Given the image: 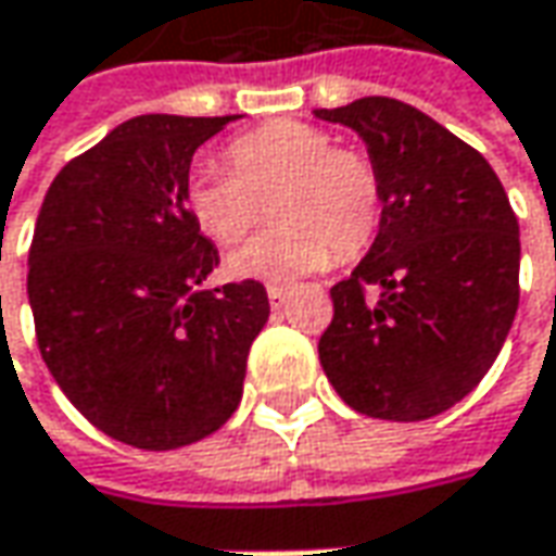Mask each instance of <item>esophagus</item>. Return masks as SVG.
Listing matches in <instances>:
<instances>
[{"instance_id": "obj_1", "label": "esophagus", "mask_w": 556, "mask_h": 556, "mask_svg": "<svg viewBox=\"0 0 556 556\" xmlns=\"http://www.w3.org/2000/svg\"><path fill=\"white\" fill-rule=\"evenodd\" d=\"M266 293H268V306H271V309H281V306L288 303L290 288H285V285H271Z\"/></svg>"}]
</instances>
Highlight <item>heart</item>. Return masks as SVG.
<instances>
[{
  "label": "heart",
  "mask_w": 556,
  "mask_h": 556,
  "mask_svg": "<svg viewBox=\"0 0 556 556\" xmlns=\"http://www.w3.org/2000/svg\"><path fill=\"white\" fill-rule=\"evenodd\" d=\"M228 173L201 169L185 185V210L213 244L231 247L263 219L275 225L228 256L238 278L285 281L355 256L380 223V176L374 163L333 148L331 132L275 119L225 148Z\"/></svg>",
  "instance_id": "1"
}]
</instances>
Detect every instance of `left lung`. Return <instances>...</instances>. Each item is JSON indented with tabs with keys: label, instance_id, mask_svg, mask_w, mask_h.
<instances>
[{
	"label": "left lung",
	"instance_id": "8db88e82",
	"mask_svg": "<svg viewBox=\"0 0 556 556\" xmlns=\"http://www.w3.org/2000/svg\"><path fill=\"white\" fill-rule=\"evenodd\" d=\"M315 117L358 132L383 203L371 250L331 288L321 368L358 415H442L492 368L520 303V225L504 185L477 148L405 101L368 96Z\"/></svg>",
	"mask_w": 556,
	"mask_h": 556
}]
</instances>
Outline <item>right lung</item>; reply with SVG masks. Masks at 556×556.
Masks as SVG:
<instances>
[{
	"label": "right lung",
	"mask_w": 556,
	"mask_h": 556,
	"mask_svg": "<svg viewBox=\"0 0 556 556\" xmlns=\"http://www.w3.org/2000/svg\"><path fill=\"white\" fill-rule=\"evenodd\" d=\"M231 119H126L54 176L36 216L27 296L42 362L89 424L148 452L235 415L268 321L260 281L203 288L219 253L185 210L194 151Z\"/></svg>",
	"instance_id": "1"
}]
</instances>
